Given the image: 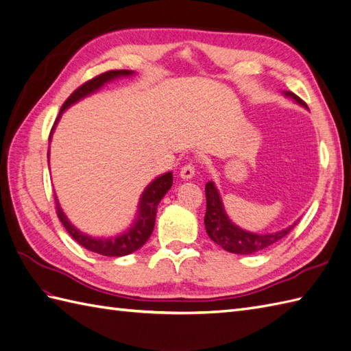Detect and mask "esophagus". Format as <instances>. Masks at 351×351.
<instances>
[{
    "instance_id": "1",
    "label": "esophagus",
    "mask_w": 351,
    "mask_h": 351,
    "mask_svg": "<svg viewBox=\"0 0 351 351\" xmlns=\"http://www.w3.org/2000/svg\"><path fill=\"white\" fill-rule=\"evenodd\" d=\"M193 176H195V167L192 164H187V165L182 167L180 177L183 178V180H191Z\"/></svg>"
}]
</instances>
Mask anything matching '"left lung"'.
<instances>
[{
	"instance_id": "obj_1",
	"label": "left lung",
	"mask_w": 351,
	"mask_h": 351,
	"mask_svg": "<svg viewBox=\"0 0 351 351\" xmlns=\"http://www.w3.org/2000/svg\"><path fill=\"white\" fill-rule=\"evenodd\" d=\"M283 93L287 98H292L296 104L306 107L305 102L299 97H296L295 93L287 90ZM205 198H207V211H205L204 217L205 230H207V234L213 241L229 253L252 254L256 252H261L263 249H267V247L276 244L281 238H285L298 223L296 220L290 226L271 234L250 232V230H244L240 226H237L234 221L228 217L223 202H221L220 198V193L216 184L213 182H208L205 184Z\"/></svg>"
}]
</instances>
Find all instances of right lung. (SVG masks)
<instances>
[{"label":"right lung","mask_w":351,"mask_h":351,"mask_svg":"<svg viewBox=\"0 0 351 351\" xmlns=\"http://www.w3.org/2000/svg\"><path fill=\"white\" fill-rule=\"evenodd\" d=\"M132 74H134V71H130V70L107 71L104 74L97 75L95 79H92L84 84H82L80 88H77L71 93L70 98L64 102L61 111H59V116L52 128V132H50L49 141L52 140V134L55 131L56 123L59 122V117L62 116V113L68 107H71L73 104L79 102L80 99L92 95V93H95L97 90H99L102 86H104L106 83L114 80V79H119V77H128ZM47 158H49V152H47ZM171 186H173V173H171V171L156 177L155 180H153L141 193V198L138 202V211H136V217L134 220V223L131 225V228L125 230L123 234L111 237V238H95V237H90V235L84 234V232H82V230L77 229L71 223V221L68 220V217L64 215L61 205H59V201L55 195L56 213H58L59 220L62 221L64 228L66 229V232L71 235L73 240H75L80 245H83L84 249L89 252H93V253L102 254V256H110V258H119V256L131 254V253L138 250L141 245L146 244V241L149 240L152 232H153V228H155L158 205H159L160 199L165 196V193L171 189Z\"/></svg>","instance_id":"right-lung-1"}]
</instances>
